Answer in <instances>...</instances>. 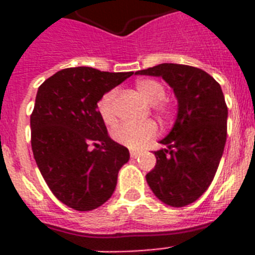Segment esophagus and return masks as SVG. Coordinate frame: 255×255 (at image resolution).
I'll return each instance as SVG.
<instances>
[{"instance_id": "1", "label": "esophagus", "mask_w": 255, "mask_h": 255, "mask_svg": "<svg viewBox=\"0 0 255 255\" xmlns=\"http://www.w3.org/2000/svg\"><path fill=\"white\" fill-rule=\"evenodd\" d=\"M139 156H140V152L131 151V157H132V159H136V157H139Z\"/></svg>"}]
</instances>
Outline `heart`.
<instances>
[{
  "mask_svg": "<svg viewBox=\"0 0 255 255\" xmlns=\"http://www.w3.org/2000/svg\"><path fill=\"white\" fill-rule=\"evenodd\" d=\"M136 90L149 104H153L155 111L161 118H168L172 112L169 103L164 100L165 87L159 81L152 78H144L136 82ZM115 96L114 90L106 92L99 99L96 108L100 118L106 124L115 123ZM157 133V126L155 122L147 120L143 123H124L114 128L112 137L119 144H123L131 149H140L144 144L153 139Z\"/></svg>",
  "mask_w": 255,
  "mask_h": 255,
  "instance_id": "1",
  "label": "heart"
}]
</instances>
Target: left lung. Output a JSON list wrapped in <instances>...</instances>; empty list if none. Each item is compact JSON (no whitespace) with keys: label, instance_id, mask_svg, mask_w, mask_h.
Listing matches in <instances>:
<instances>
[{"label":"left lung","instance_id":"left-lung-1","mask_svg":"<svg viewBox=\"0 0 255 255\" xmlns=\"http://www.w3.org/2000/svg\"><path fill=\"white\" fill-rule=\"evenodd\" d=\"M136 75L161 77L177 99L173 127L155 152L156 165L145 178L160 201L189 205L213 181L226 143L228 107L221 86L204 70L161 63Z\"/></svg>","mask_w":255,"mask_h":255}]
</instances>
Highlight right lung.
Masks as SVG:
<instances>
[{
	"label": "right lung",
	"mask_w": 255,
	"mask_h": 255,
	"mask_svg": "<svg viewBox=\"0 0 255 255\" xmlns=\"http://www.w3.org/2000/svg\"><path fill=\"white\" fill-rule=\"evenodd\" d=\"M132 74L71 67L38 88L30 116L34 159L54 196L73 209L103 205L129 160L127 148L108 136L96 104Z\"/></svg>",
	"instance_id": "right-lung-1"
}]
</instances>
